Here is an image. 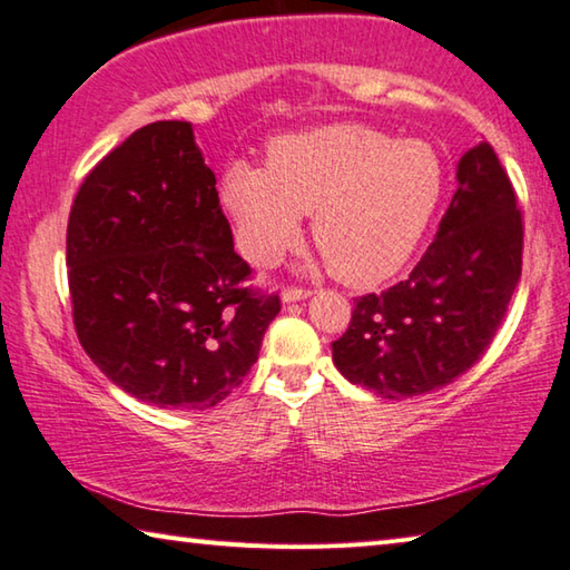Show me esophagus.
Here are the masks:
<instances>
[{"mask_svg":"<svg viewBox=\"0 0 570 570\" xmlns=\"http://www.w3.org/2000/svg\"><path fill=\"white\" fill-rule=\"evenodd\" d=\"M308 296H312V292H306V288H284L282 302L294 304V302H304V298H308Z\"/></svg>","mask_w":570,"mask_h":570,"instance_id":"1","label":"esophagus"}]
</instances>
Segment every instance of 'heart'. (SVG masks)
Listing matches in <instances>:
<instances>
[{
  "label": "heart",
  "mask_w": 570,
  "mask_h": 570,
  "mask_svg": "<svg viewBox=\"0 0 570 570\" xmlns=\"http://www.w3.org/2000/svg\"><path fill=\"white\" fill-rule=\"evenodd\" d=\"M442 188L445 170L428 142L364 125H326L274 138L264 170L228 166L218 200L248 264L278 262L298 240L302 216H312V238L332 274L364 288L410 262Z\"/></svg>",
  "instance_id": "1"
}]
</instances>
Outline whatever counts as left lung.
Returning <instances> with one entry per match:
<instances>
[{
	"label": "left lung",
	"instance_id": "obj_1",
	"mask_svg": "<svg viewBox=\"0 0 570 570\" xmlns=\"http://www.w3.org/2000/svg\"><path fill=\"white\" fill-rule=\"evenodd\" d=\"M458 190L410 278L354 302L332 360L352 384L410 400L455 382L493 342L523 264V218L490 142L458 163Z\"/></svg>",
	"mask_w": 570,
	"mask_h": 570
}]
</instances>
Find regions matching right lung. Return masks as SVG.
Wrapping results in <instances>:
<instances>
[{
  "label": "right lung",
  "mask_w": 570,
  "mask_h": 570,
  "mask_svg": "<svg viewBox=\"0 0 570 570\" xmlns=\"http://www.w3.org/2000/svg\"><path fill=\"white\" fill-rule=\"evenodd\" d=\"M67 268L82 350L122 392L166 410L226 400L282 308L240 286L250 268L183 120L135 130L90 170L67 224Z\"/></svg>",
  "instance_id": "obj_1"
}]
</instances>
